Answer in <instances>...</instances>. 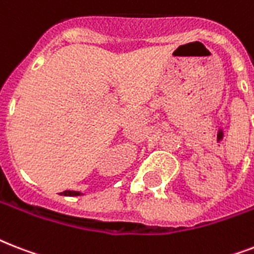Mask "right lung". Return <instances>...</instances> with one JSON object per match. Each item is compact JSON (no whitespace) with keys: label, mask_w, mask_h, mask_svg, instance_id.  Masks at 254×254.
Returning a JSON list of instances; mask_svg holds the SVG:
<instances>
[{"label":"right lung","mask_w":254,"mask_h":254,"mask_svg":"<svg viewBox=\"0 0 254 254\" xmlns=\"http://www.w3.org/2000/svg\"><path fill=\"white\" fill-rule=\"evenodd\" d=\"M61 195H63V196H80L83 193L79 192V191H63V192H61Z\"/></svg>","instance_id":"obj_1"}]
</instances>
